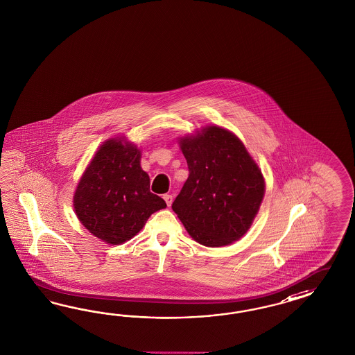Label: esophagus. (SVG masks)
Masks as SVG:
<instances>
[{"label":"esophagus","instance_id":"esophagus-1","mask_svg":"<svg viewBox=\"0 0 355 355\" xmlns=\"http://www.w3.org/2000/svg\"><path fill=\"white\" fill-rule=\"evenodd\" d=\"M163 198H164V201L167 203V206H171V203H173V196L171 194H164Z\"/></svg>","mask_w":355,"mask_h":355}]
</instances>
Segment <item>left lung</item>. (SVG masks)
Masks as SVG:
<instances>
[{
    "label": "left lung",
    "mask_w": 355,
    "mask_h": 355,
    "mask_svg": "<svg viewBox=\"0 0 355 355\" xmlns=\"http://www.w3.org/2000/svg\"><path fill=\"white\" fill-rule=\"evenodd\" d=\"M189 176L173 203L197 243L216 248L241 239L259 210L263 175L241 140L209 125L180 139Z\"/></svg>",
    "instance_id": "obj_1"
}]
</instances>
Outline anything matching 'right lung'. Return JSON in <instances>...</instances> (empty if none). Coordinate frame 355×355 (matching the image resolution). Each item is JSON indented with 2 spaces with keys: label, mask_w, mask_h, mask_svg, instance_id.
I'll return each mask as SVG.
<instances>
[{
  "label": "right lung",
  "mask_w": 355,
  "mask_h": 355,
  "mask_svg": "<svg viewBox=\"0 0 355 355\" xmlns=\"http://www.w3.org/2000/svg\"><path fill=\"white\" fill-rule=\"evenodd\" d=\"M141 152L124 139H110L94 154L73 194L81 224L105 243L119 245L140 232L153 213L167 205L150 192L140 166Z\"/></svg>",
  "instance_id": "add662e5"
}]
</instances>
